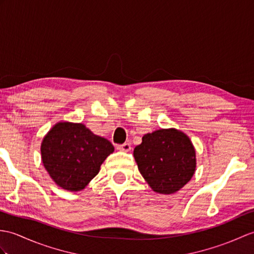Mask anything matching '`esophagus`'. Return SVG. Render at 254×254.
<instances>
[{
	"mask_svg": "<svg viewBox=\"0 0 254 254\" xmlns=\"http://www.w3.org/2000/svg\"><path fill=\"white\" fill-rule=\"evenodd\" d=\"M118 149H119L120 151L128 152V151H131L132 147H131V145H129V144H127V143H125V144H122V145H119V146H118Z\"/></svg>",
	"mask_w": 254,
	"mask_h": 254,
	"instance_id": "34e87169",
	"label": "esophagus"
}]
</instances>
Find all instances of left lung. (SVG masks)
<instances>
[{
	"instance_id": "8db88e82",
	"label": "left lung",
	"mask_w": 254,
	"mask_h": 254,
	"mask_svg": "<svg viewBox=\"0 0 254 254\" xmlns=\"http://www.w3.org/2000/svg\"><path fill=\"white\" fill-rule=\"evenodd\" d=\"M140 174L151 190L174 193L190 181L196 170V151L190 137L176 128L145 134L134 148Z\"/></svg>"
}]
</instances>
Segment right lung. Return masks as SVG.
<instances>
[{
    "mask_svg": "<svg viewBox=\"0 0 254 254\" xmlns=\"http://www.w3.org/2000/svg\"><path fill=\"white\" fill-rule=\"evenodd\" d=\"M114 150L108 139L71 122L56 123L41 144L44 168L58 186L70 191L84 190Z\"/></svg>",
    "mask_w": 254,
    "mask_h": 254,
    "instance_id": "right-lung-1",
    "label": "right lung"
}]
</instances>
